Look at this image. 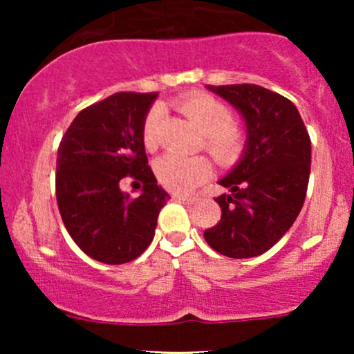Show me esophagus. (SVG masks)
I'll use <instances>...</instances> for the list:
<instances>
[{"mask_svg":"<svg viewBox=\"0 0 354 354\" xmlns=\"http://www.w3.org/2000/svg\"><path fill=\"white\" fill-rule=\"evenodd\" d=\"M173 200L180 201V203H186V205H193V203L198 201V198L196 196H183V194H173Z\"/></svg>","mask_w":354,"mask_h":354,"instance_id":"esophagus-1","label":"esophagus"}]
</instances>
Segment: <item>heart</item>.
<instances>
[{
    "mask_svg": "<svg viewBox=\"0 0 354 354\" xmlns=\"http://www.w3.org/2000/svg\"><path fill=\"white\" fill-rule=\"evenodd\" d=\"M176 106L203 133V146L214 161L223 166L236 163L245 151V135L233 126V111L225 103L203 93L186 95L176 101ZM163 108L153 106L143 121V143L153 149L160 141ZM158 181L165 188L183 193L189 191L209 174V163L205 156L183 158L165 154L154 165Z\"/></svg>",
    "mask_w": 354,
    "mask_h": 354,
    "instance_id": "heart-1",
    "label": "heart"
}]
</instances>
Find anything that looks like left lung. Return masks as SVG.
<instances>
[{"instance_id": "8db88e82", "label": "left lung", "mask_w": 354, "mask_h": 354, "mask_svg": "<svg viewBox=\"0 0 354 354\" xmlns=\"http://www.w3.org/2000/svg\"><path fill=\"white\" fill-rule=\"evenodd\" d=\"M241 113L246 145L241 160L219 185L221 208L206 243L228 258H253L274 246L293 226L306 198L311 140L290 100L258 84L206 86Z\"/></svg>"}]
</instances>
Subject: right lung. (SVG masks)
Here are the masks:
<instances>
[{"instance_id":"add662e5","label":"right lung","mask_w":354,"mask_h":354,"mask_svg":"<svg viewBox=\"0 0 354 354\" xmlns=\"http://www.w3.org/2000/svg\"><path fill=\"white\" fill-rule=\"evenodd\" d=\"M158 93L121 91L78 113L61 138L56 201L73 241L89 258L123 265L154 238L158 214L169 194L148 166L143 121ZM131 177L140 197L123 194Z\"/></svg>"}]
</instances>
